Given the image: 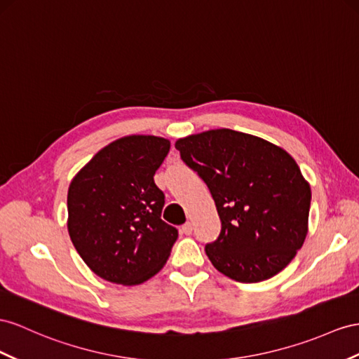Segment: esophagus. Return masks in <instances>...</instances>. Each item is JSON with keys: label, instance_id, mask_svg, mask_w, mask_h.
<instances>
[{"label": "esophagus", "instance_id": "obj_1", "mask_svg": "<svg viewBox=\"0 0 359 359\" xmlns=\"http://www.w3.org/2000/svg\"><path fill=\"white\" fill-rule=\"evenodd\" d=\"M182 232L185 233V235H191L192 233V224L188 222V223H185L182 226Z\"/></svg>", "mask_w": 359, "mask_h": 359}]
</instances>
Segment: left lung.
Returning <instances> with one entry per match:
<instances>
[{
	"mask_svg": "<svg viewBox=\"0 0 359 359\" xmlns=\"http://www.w3.org/2000/svg\"><path fill=\"white\" fill-rule=\"evenodd\" d=\"M180 158L205 180L222 232L205 247L227 278H273L296 256L308 233L309 183L280 147L249 133L215 128L176 141Z\"/></svg>",
	"mask_w": 359,
	"mask_h": 359,
	"instance_id": "1",
	"label": "left lung"
}]
</instances>
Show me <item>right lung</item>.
<instances>
[{
  "instance_id": "obj_1",
  "label": "right lung",
  "mask_w": 359,
  "mask_h": 359,
  "mask_svg": "<svg viewBox=\"0 0 359 359\" xmlns=\"http://www.w3.org/2000/svg\"><path fill=\"white\" fill-rule=\"evenodd\" d=\"M168 151L165 137H119L71 180L68 232L81 259L101 279L140 285L167 262L179 233L162 222L165 196L153 176Z\"/></svg>"
}]
</instances>
